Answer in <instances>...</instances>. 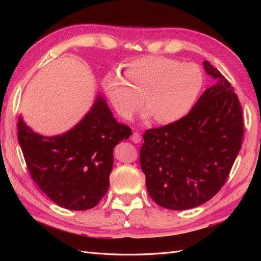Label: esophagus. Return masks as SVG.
<instances>
[{"mask_svg": "<svg viewBox=\"0 0 261 261\" xmlns=\"http://www.w3.org/2000/svg\"><path fill=\"white\" fill-rule=\"evenodd\" d=\"M132 140L134 141V143L135 144H139L140 141H141V136H140V134L139 133H137V132H135L133 134V136H132Z\"/></svg>", "mask_w": 261, "mask_h": 261, "instance_id": "34e87169", "label": "esophagus"}]
</instances>
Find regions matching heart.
<instances>
[{"label":"heart","instance_id":"obj_1","mask_svg":"<svg viewBox=\"0 0 261 261\" xmlns=\"http://www.w3.org/2000/svg\"><path fill=\"white\" fill-rule=\"evenodd\" d=\"M122 76L109 73L103 88L115 111L124 120H132L144 103V117L155 116L156 122L170 124L186 116L198 99L203 75L191 63L155 55L126 62Z\"/></svg>","mask_w":261,"mask_h":261}]
</instances>
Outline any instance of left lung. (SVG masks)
Here are the masks:
<instances>
[{
    "mask_svg": "<svg viewBox=\"0 0 261 261\" xmlns=\"http://www.w3.org/2000/svg\"><path fill=\"white\" fill-rule=\"evenodd\" d=\"M216 84L181 120L148 129L140 165L149 196L170 210H187L210 200L228 176L243 140L242 108L233 87L208 61Z\"/></svg>",
    "mask_w": 261,
    "mask_h": 261,
    "instance_id": "left-lung-1",
    "label": "left lung"
}]
</instances>
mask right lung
<instances>
[{"label":"right lung","instance_id":"add662e5","mask_svg":"<svg viewBox=\"0 0 261 261\" xmlns=\"http://www.w3.org/2000/svg\"><path fill=\"white\" fill-rule=\"evenodd\" d=\"M17 138L29 173L39 188L68 210L96 207L110 186L113 150L132 129L113 116L98 92L90 110L69 130L55 136L34 132L18 116Z\"/></svg>","mask_w":261,"mask_h":261}]
</instances>
